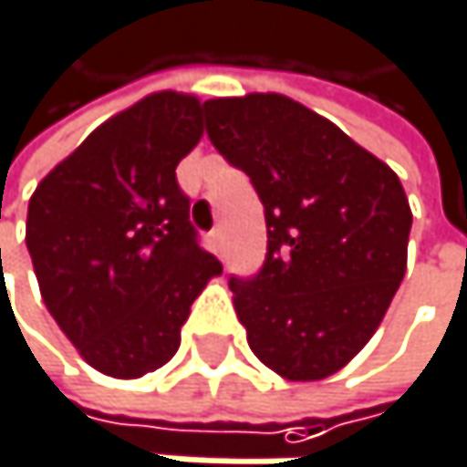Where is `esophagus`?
<instances>
[{"instance_id": "34e87169", "label": "esophagus", "mask_w": 467, "mask_h": 467, "mask_svg": "<svg viewBox=\"0 0 467 467\" xmlns=\"http://www.w3.org/2000/svg\"><path fill=\"white\" fill-rule=\"evenodd\" d=\"M208 243H211V251H213L216 256L224 254V233H222V227H216L213 233L208 234Z\"/></svg>"}]
</instances>
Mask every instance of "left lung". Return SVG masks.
I'll return each instance as SVG.
<instances>
[{"label":"left lung","mask_w":467,"mask_h":467,"mask_svg":"<svg viewBox=\"0 0 467 467\" xmlns=\"http://www.w3.org/2000/svg\"><path fill=\"white\" fill-rule=\"evenodd\" d=\"M202 110L211 142L265 205V262L251 278L230 275L248 346L284 379H327L370 340L406 275L400 178L289 97L208 99Z\"/></svg>","instance_id":"1"}]
</instances>
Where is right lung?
<instances>
[{
	"mask_svg": "<svg viewBox=\"0 0 467 467\" xmlns=\"http://www.w3.org/2000/svg\"><path fill=\"white\" fill-rule=\"evenodd\" d=\"M202 105L159 91L94 130L29 200L26 248L50 317L83 359L116 379L170 362L222 262L200 245L178 161Z\"/></svg>",
	"mask_w": 467,
	"mask_h": 467,
	"instance_id": "add662e5",
	"label": "right lung"
}]
</instances>
